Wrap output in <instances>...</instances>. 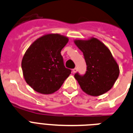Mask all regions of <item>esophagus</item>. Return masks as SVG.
<instances>
[{"instance_id": "esophagus-1", "label": "esophagus", "mask_w": 133, "mask_h": 133, "mask_svg": "<svg viewBox=\"0 0 133 133\" xmlns=\"http://www.w3.org/2000/svg\"><path fill=\"white\" fill-rule=\"evenodd\" d=\"M77 71H78V69H77V68H74V69H73V72H74V73H76Z\"/></svg>"}]
</instances>
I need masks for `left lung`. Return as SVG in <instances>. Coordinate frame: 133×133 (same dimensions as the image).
Segmentation results:
<instances>
[{"mask_svg": "<svg viewBox=\"0 0 133 133\" xmlns=\"http://www.w3.org/2000/svg\"><path fill=\"white\" fill-rule=\"evenodd\" d=\"M74 43L83 52L87 64L84 76L74 75L81 89L88 95L98 96L108 91L119 75L118 64L109 48L96 38L76 39Z\"/></svg>", "mask_w": 133, "mask_h": 133, "instance_id": "1", "label": "left lung"}]
</instances>
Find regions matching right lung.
<instances>
[{
  "label": "right lung",
  "instance_id": "add662e5",
  "mask_svg": "<svg viewBox=\"0 0 133 133\" xmlns=\"http://www.w3.org/2000/svg\"><path fill=\"white\" fill-rule=\"evenodd\" d=\"M69 38L59 34H47L38 38L25 52L21 62L27 84L42 94L57 91L71 74L64 65L62 49Z\"/></svg>",
  "mask_w": 133,
  "mask_h": 133
}]
</instances>
